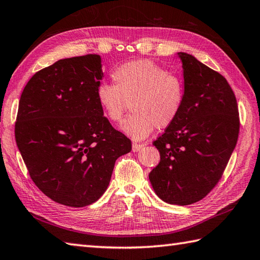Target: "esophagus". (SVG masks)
<instances>
[{
  "label": "esophagus",
  "mask_w": 260,
  "mask_h": 260,
  "mask_svg": "<svg viewBox=\"0 0 260 260\" xmlns=\"http://www.w3.org/2000/svg\"><path fill=\"white\" fill-rule=\"evenodd\" d=\"M143 146H144V145L139 144V143H133V145H132V151H133V152H139Z\"/></svg>",
  "instance_id": "1"
}]
</instances>
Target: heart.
<instances>
[{
    "mask_svg": "<svg viewBox=\"0 0 260 260\" xmlns=\"http://www.w3.org/2000/svg\"><path fill=\"white\" fill-rule=\"evenodd\" d=\"M114 84L97 86L96 98L104 116L117 124L132 105V114L121 131L135 141L144 140L157 128H167L179 117L185 98L184 81L151 60H134L113 71Z\"/></svg>",
    "mask_w": 260,
    "mask_h": 260,
    "instance_id": "obj_1",
    "label": "heart"
}]
</instances>
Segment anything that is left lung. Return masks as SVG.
<instances>
[{"label": "left lung", "instance_id": "8db88e82", "mask_svg": "<svg viewBox=\"0 0 260 260\" xmlns=\"http://www.w3.org/2000/svg\"><path fill=\"white\" fill-rule=\"evenodd\" d=\"M183 68V108L153 142L159 161L148 174L158 198L187 206L200 201L221 179L239 135L235 93L222 75L179 52Z\"/></svg>", "mask_w": 260, "mask_h": 260}]
</instances>
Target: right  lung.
<instances>
[{"label":"right lung","instance_id":"add662e5","mask_svg":"<svg viewBox=\"0 0 260 260\" xmlns=\"http://www.w3.org/2000/svg\"><path fill=\"white\" fill-rule=\"evenodd\" d=\"M103 75L98 54L58 60L32 76L19 102L15 141L31 179L68 207L97 201L116 159L132 150L97 102Z\"/></svg>","mask_w":260,"mask_h":260}]
</instances>
